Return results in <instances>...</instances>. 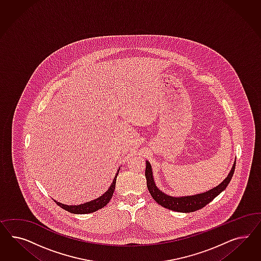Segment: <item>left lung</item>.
<instances>
[{
	"mask_svg": "<svg viewBox=\"0 0 261 261\" xmlns=\"http://www.w3.org/2000/svg\"><path fill=\"white\" fill-rule=\"evenodd\" d=\"M234 169H236V162L230 169V172L228 174L227 178L221 184H219L217 187H215L212 190H207L205 192H203V193H200V194L182 196V197L170 196L159 190L154 182L152 167H151L150 163L148 161H146L145 178H146L147 189L150 192L151 196L158 203L159 205L168 208V210H171V211L179 212V213H192V212H195V211L204 207L210 202H212L214 198L218 196L223 190H226V188L228 187V185L231 180Z\"/></svg>",
	"mask_w": 261,
	"mask_h": 261,
	"instance_id": "obj_1",
	"label": "left lung"
}]
</instances>
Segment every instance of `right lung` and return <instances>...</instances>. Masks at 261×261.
Returning <instances> with one entry per match:
<instances>
[{"mask_svg":"<svg viewBox=\"0 0 261 261\" xmlns=\"http://www.w3.org/2000/svg\"><path fill=\"white\" fill-rule=\"evenodd\" d=\"M119 168L118 169V172L116 173V176H115V178L113 180V182L111 184L110 188L100 197L96 198V199L93 200V201H90V202H87V203H84V204L77 205H64V204L57 202L56 200H55V202L59 206H61L62 208L68 211L69 213H71V214H84L95 213L96 211L104 207L105 205L110 202L111 198L113 196V193H114L115 188H116V181H117V176L119 175Z\"/></svg>","mask_w":261,"mask_h":261,"instance_id":"right-lung-1","label":"right lung"}]
</instances>
